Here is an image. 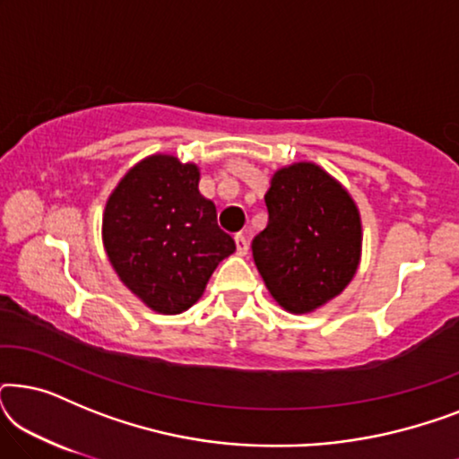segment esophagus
<instances>
[{"instance_id": "34e87169", "label": "esophagus", "mask_w": 459, "mask_h": 459, "mask_svg": "<svg viewBox=\"0 0 459 459\" xmlns=\"http://www.w3.org/2000/svg\"><path fill=\"white\" fill-rule=\"evenodd\" d=\"M234 240H236L238 255H242V256L247 255V253H248V240H247V236H244V234H236Z\"/></svg>"}]
</instances>
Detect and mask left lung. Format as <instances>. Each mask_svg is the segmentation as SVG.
<instances>
[{"instance_id":"1","label":"left lung","mask_w":459,"mask_h":459,"mask_svg":"<svg viewBox=\"0 0 459 459\" xmlns=\"http://www.w3.org/2000/svg\"><path fill=\"white\" fill-rule=\"evenodd\" d=\"M267 225L253 240L255 265L275 303L305 316L342 294L361 263V215L324 167L278 169L265 192Z\"/></svg>"}]
</instances>
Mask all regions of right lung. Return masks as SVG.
Instances as JSON below:
<instances>
[{"instance_id": "add662e5", "label": "right lung", "mask_w": 459, "mask_h": 459, "mask_svg": "<svg viewBox=\"0 0 459 459\" xmlns=\"http://www.w3.org/2000/svg\"><path fill=\"white\" fill-rule=\"evenodd\" d=\"M198 181L196 162L156 152L123 175L104 206L102 244L112 269L162 316L198 303L219 263L236 250Z\"/></svg>"}]
</instances>
